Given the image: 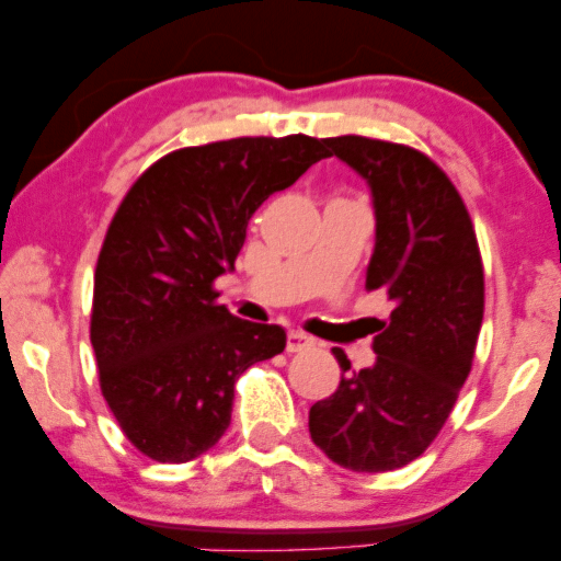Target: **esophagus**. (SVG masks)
I'll return each mask as SVG.
<instances>
[{
  "label": "esophagus",
  "mask_w": 561,
  "mask_h": 561,
  "mask_svg": "<svg viewBox=\"0 0 561 561\" xmlns=\"http://www.w3.org/2000/svg\"><path fill=\"white\" fill-rule=\"evenodd\" d=\"M308 345H313V340L308 337L306 332H298V330H293V332H289V337H287V351H289V353L306 351Z\"/></svg>",
  "instance_id": "obj_1"
}]
</instances>
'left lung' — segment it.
<instances>
[{
    "mask_svg": "<svg viewBox=\"0 0 561 561\" xmlns=\"http://www.w3.org/2000/svg\"><path fill=\"white\" fill-rule=\"evenodd\" d=\"M364 179L375 205L366 287L392 300L371 340L375 364L353 371L340 347L337 390L308 411V433L334 465L390 472L427 450L472 369L485 282L465 199L422 152L366 137L321 139Z\"/></svg>",
    "mask_w": 561,
    "mask_h": 561,
    "instance_id": "1",
    "label": "left lung"
}]
</instances>
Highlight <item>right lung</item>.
<instances>
[{
  "instance_id": "add662e5",
  "label": "right lung",
  "mask_w": 561,
  "mask_h": 561,
  "mask_svg": "<svg viewBox=\"0 0 561 561\" xmlns=\"http://www.w3.org/2000/svg\"><path fill=\"white\" fill-rule=\"evenodd\" d=\"M327 158L306 134L184 147L150 165L121 203L94 272L92 347L100 388L128 440L182 465L231 422L244 369L285 351L279 324L218 306L248 221Z\"/></svg>"
}]
</instances>
